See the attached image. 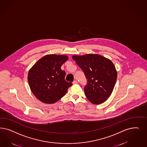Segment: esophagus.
<instances>
[{
    "mask_svg": "<svg viewBox=\"0 0 147 147\" xmlns=\"http://www.w3.org/2000/svg\"><path fill=\"white\" fill-rule=\"evenodd\" d=\"M77 83H78V82H77V81H75L73 82V84H77Z\"/></svg>",
    "mask_w": 147,
    "mask_h": 147,
    "instance_id": "1",
    "label": "esophagus"
}]
</instances>
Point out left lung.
<instances>
[{
    "mask_svg": "<svg viewBox=\"0 0 147 147\" xmlns=\"http://www.w3.org/2000/svg\"><path fill=\"white\" fill-rule=\"evenodd\" d=\"M72 58L87 78L84 88L86 98L92 104L103 103L111 95L117 77L113 63L98 54L73 55Z\"/></svg>",
    "mask_w": 147,
    "mask_h": 147,
    "instance_id": "left-lung-1",
    "label": "left lung"
}]
</instances>
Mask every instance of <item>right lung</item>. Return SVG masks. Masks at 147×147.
Wrapping results in <instances>:
<instances>
[{
  "label": "right lung",
  "mask_w": 147,
  "mask_h": 147,
  "mask_svg": "<svg viewBox=\"0 0 147 147\" xmlns=\"http://www.w3.org/2000/svg\"><path fill=\"white\" fill-rule=\"evenodd\" d=\"M68 59L65 55L49 54L39 59L29 70L28 85L38 100L53 104L65 95L72 85L65 80L66 73L61 69Z\"/></svg>",
  "instance_id": "right-lung-1"
}]
</instances>
